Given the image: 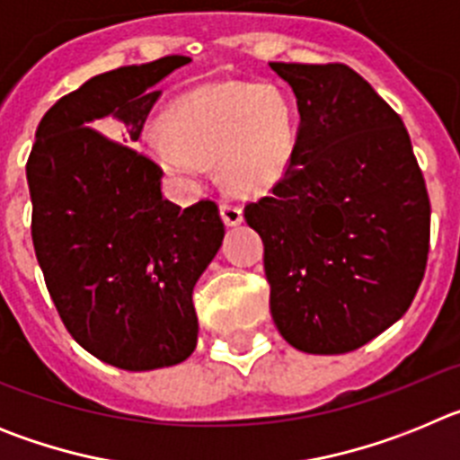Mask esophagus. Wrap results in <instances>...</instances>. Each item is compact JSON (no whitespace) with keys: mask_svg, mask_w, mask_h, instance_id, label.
<instances>
[{"mask_svg":"<svg viewBox=\"0 0 460 460\" xmlns=\"http://www.w3.org/2000/svg\"><path fill=\"white\" fill-rule=\"evenodd\" d=\"M221 218H223V223H226V226H230V227L239 226V223L243 221L242 207L230 205V202H223V205H221Z\"/></svg>","mask_w":460,"mask_h":460,"instance_id":"esophagus-1","label":"esophagus"}]
</instances>
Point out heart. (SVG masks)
Returning <instances> with one entry per match:
<instances>
[{
  "label": "heart",
  "instance_id": "obj_1",
  "mask_svg": "<svg viewBox=\"0 0 460 460\" xmlns=\"http://www.w3.org/2000/svg\"><path fill=\"white\" fill-rule=\"evenodd\" d=\"M296 119L274 84L214 83L181 93L164 112V131L142 137V154L165 177L193 186L205 164L217 161L234 193H260L290 168Z\"/></svg>",
  "mask_w": 460,
  "mask_h": 460
}]
</instances>
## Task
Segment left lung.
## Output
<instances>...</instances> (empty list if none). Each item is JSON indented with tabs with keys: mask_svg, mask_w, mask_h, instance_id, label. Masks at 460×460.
<instances>
[{
	"mask_svg": "<svg viewBox=\"0 0 460 460\" xmlns=\"http://www.w3.org/2000/svg\"><path fill=\"white\" fill-rule=\"evenodd\" d=\"M270 66L296 96V147L243 218L265 243L280 336L308 355H343L412 304L429 258V193L403 121L359 73Z\"/></svg>",
	"mask_w": 460,
	"mask_h": 460,
	"instance_id": "8db88e82",
	"label": "left lung"
}]
</instances>
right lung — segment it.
Segmentation results:
<instances>
[{
    "instance_id": "1",
    "label": "right lung",
    "mask_w": 460,
    "mask_h": 460,
    "mask_svg": "<svg viewBox=\"0 0 460 460\" xmlns=\"http://www.w3.org/2000/svg\"><path fill=\"white\" fill-rule=\"evenodd\" d=\"M189 62L170 55L89 78L43 115L27 161L31 239L52 302L89 355L124 371L190 357L193 288L226 234L214 202L165 200L164 172L128 147L161 99L156 84Z\"/></svg>"
}]
</instances>
